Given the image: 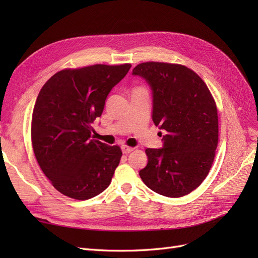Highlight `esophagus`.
I'll list each match as a JSON object with an SVG mask.
<instances>
[{
	"label": "esophagus",
	"instance_id": "34e87169",
	"mask_svg": "<svg viewBox=\"0 0 258 258\" xmlns=\"http://www.w3.org/2000/svg\"><path fill=\"white\" fill-rule=\"evenodd\" d=\"M121 151H122L123 154H128V153L134 151V147H130V146H127V145H121Z\"/></svg>",
	"mask_w": 258,
	"mask_h": 258
}]
</instances>
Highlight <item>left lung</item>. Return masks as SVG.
I'll use <instances>...</instances> for the list:
<instances>
[{"label":"left lung","instance_id":"left-lung-1","mask_svg":"<svg viewBox=\"0 0 258 258\" xmlns=\"http://www.w3.org/2000/svg\"><path fill=\"white\" fill-rule=\"evenodd\" d=\"M152 89L155 126L165 130L161 148H146L144 184L171 198L185 196L204 182L218 142L215 101L192 70L165 62H144L132 70ZM161 134V132H160Z\"/></svg>","mask_w":258,"mask_h":258}]
</instances>
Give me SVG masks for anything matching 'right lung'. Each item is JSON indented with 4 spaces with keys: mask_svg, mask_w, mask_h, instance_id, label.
<instances>
[{
    "mask_svg": "<svg viewBox=\"0 0 258 258\" xmlns=\"http://www.w3.org/2000/svg\"><path fill=\"white\" fill-rule=\"evenodd\" d=\"M131 64H95L52 75L38 93L31 122L36 160L54 188L87 200L106 189L119 165V146L92 140L105 100Z\"/></svg>",
    "mask_w": 258,
    "mask_h": 258,
    "instance_id": "1",
    "label": "right lung"
}]
</instances>
